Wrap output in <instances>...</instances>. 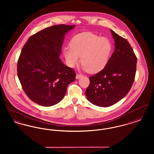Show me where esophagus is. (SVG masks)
<instances>
[{
  "label": "esophagus",
  "instance_id": "esophagus-1",
  "mask_svg": "<svg viewBox=\"0 0 154 154\" xmlns=\"http://www.w3.org/2000/svg\"><path fill=\"white\" fill-rule=\"evenodd\" d=\"M82 76V75H81L80 74H76V77H75L76 79H79Z\"/></svg>",
  "mask_w": 154,
  "mask_h": 154
}]
</instances>
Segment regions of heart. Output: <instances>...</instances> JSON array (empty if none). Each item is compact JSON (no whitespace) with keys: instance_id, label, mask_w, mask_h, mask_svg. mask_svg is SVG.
I'll return each mask as SVG.
<instances>
[{"instance_id":"b5f03b06","label":"heart","mask_w":154,"mask_h":154,"mask_svg":"<svg viewBox=\"0 0 154 154\" xmlns=\"http://www.w3.org/2000/svg\"><path fill=\"white\" fill-rule=\"evenodd\" d=\"M112 51V44L106 37L91 32H84L73 37L70 46L63 48L66 64L74 67L81 62L82 69L91 73H97L107 64Z\"/></svg>"}]
</instances>
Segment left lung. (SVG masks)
Segmentation results:
<instances>
[{
    "mask_svg": "<svg viewBox=\"0 0 154 154\" xmlns=\"http://www.w3.org/2000/svg\"><path fill=\"white\" fill-rule=\"evenodd\" d=\"M115 50L104 68L89 77L85 91L88 100L100 107L118 102L132 88L136 72L137 58L131 45L124 38L110 30Z\"/></svg>",
    "mask_w": 154,
    "mask_h": 154,
    "instance_id": "1",
    "label": "left lung"
}]
</instances>
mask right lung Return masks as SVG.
<instances>
[{"mask_svg":"<svg viewBox=\"0 0 154 154\" xmlns=\"http://www.w3.org/2000/svg\"><path fill=\"white\" fill-rule=\"evenodd\" d=\"M75 25H53L30 37L17 63V74L30 100L49 107L65 95L69 84L75 79L73 70L59 58L66 33Z\"/></svg>","mask_w":154,"mask_h":154,"instance_id":"right-lung-1","label":"right lung"}]
</instances>
